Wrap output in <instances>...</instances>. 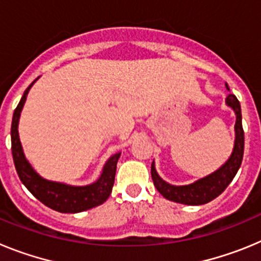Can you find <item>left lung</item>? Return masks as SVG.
<instances>
[{
  "mask_svg": "<svg viewBox=\"0 0 261 261\" xmlns=\"http://www.w3.org/2000/svg\"><path fill=\"white\" fill-rule=\"evenodd\" d=\"M227 86V85H226ZM229 89V87H227ZM226 105L231 107L237 116L235 121V142L230 158L225 165L208 176L199 179L188 186H172L163 180L155 171L154 162L151 163V177L158 192L167 200L186 205H202L212 201L226 190L231 183L242 165L244 151V132L242 126V112L239 100L234 94H229L226 98Z\"/></svg>",
  "mask_w": 261,
  "mask_h": 261,
  "instance_id": "8db88e82",
  "label": "left lung"
}]
</instances>
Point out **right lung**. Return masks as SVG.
<instances>
[{"label": "right lung", "mask_w": 261, "mask_h": 261, "mask_svg": "<svg viewBox=\"0 0 261 261\" xmlns=\"http://www.w3.org/2000/svg\"><path fill=\"white\" fill-rule=\"evenodd\" d=\"M35 81L27 87L23 94L19 105L14 111L13 121H11V153H13L14 165H15V170H17L20 181L39 201L60 213H80V212L103 204L112 192L120 153L114 154L106 162L102 175L99 176L98 180L84 187L69 186V184L43 179L32 168L23 154L19 133H18V123H19L22 108L26 102L27 94L32 85L35 84Z\"/></svg>", "instance_id": "add662e5"}]
</instances>
